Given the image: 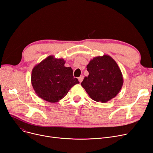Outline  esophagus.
<instances>
[{
  "label": "esophagus",
  "instance_id": "34e87169",
  "mask_svg": "<svg viewBox=\"0 0 153 153\" xmlns=\"http://www.w3.org/2000/svg\"><path fill=\"white\" fill-rule=\"evenodd\" d=\"M83 79H84V76H80V77L78 78V80H79V81L80 83H81V82L83 81Z\"/></svg>",
  "mask_w": 153,
  "mask_h": 153
}]
</instances>
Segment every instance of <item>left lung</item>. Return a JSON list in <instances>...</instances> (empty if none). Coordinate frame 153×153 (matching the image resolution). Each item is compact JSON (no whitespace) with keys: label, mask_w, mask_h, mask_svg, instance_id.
<instances>
[{"label":"left lung","mask_w":153,"mask_h":153,"mask_svg":"<svg viewBox=\"0 0 153 153\" xmlns=\"http://www.w3.org/2000/svg\"><path fill=\"white\" fill-rule=\"evenodd\" d=\"M89 76L81 85L96 102L105 103L114 98L121 90L123 78L117 63L108 55L97 56L87 66Z\"/></svg>","instance_id":"1"}]
</instances>
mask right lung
<instances>
[{"mask_svg": "<svg viewBox=\"0 0 153 153\" xmlns=\"http://www.w3.org/2000/svg\"><path fill=\"white\" fill-rule=\"evenodd\" d=\"M64 59L49 56L33 68L31 81L39 97L51 103L64 98L71 88L79 84L71 67H65Z\"/></svg>", "mask_w": 153, "mask_h": 153, "instance_id": "right-lung-1", "label": "right lung"}]
</instances>
